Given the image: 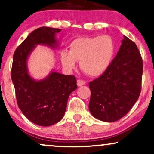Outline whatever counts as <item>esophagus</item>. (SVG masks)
<instances>
[{"label": "esophagus", "instance_id": "34e87169", "mask_svg": "<svg viewBox=\"0 0 154 154\" xmlns=\"http://www.w3.org/2000/svg\"><path fill=\"white\" fill-rule=\"evenodd\" d=\"M85 84V82L83 80H81V79H77V85L78 87H80V86L82 85H84Z\"/></svg>", "mask_w": 154, "mask_h": 154}]
</instances>
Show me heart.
<instances>
[{"label":"heart","instance_id":"heart-1","mask_svg":"<svg viewBox=\"0 0 154 154\" xmlns=\"http://www.w3.org/2000/svg\"><path fill=\"white\" fill-rule=\"evenodd\" d=\"M70 51H61L60 59L68 70L75 69L77 61L80 68L90 77H98L109 66L115 51L114 40L109 35L82 37L70 43Z\"/></svg>","mask_w":154,"mask_h":154}]
</instances>
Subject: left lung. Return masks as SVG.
<instances>
[{
  "mask_svg": "<svg viewBox=\"0 0 154 154\" xmlns=\"http://www.w3.org/2000/svg\"><path fill=\"white\" fill-rule=\"evenodd\" d=\"M143 60L133 41L124 36L116 57L98 78L89 83V110L100 121L113 122L126 115L141 91Z\"/></svg>",
  "mask_w": 154,
  "mask_h": 154,
  "instance_id": "1",
  "label": "left lung"
}]
</instances>
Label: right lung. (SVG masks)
Instances as JSON below:
<instances>
[{"label":"right lung","mask_w":154,"mask_h":154,"mask_svg":"<svg viewBox=\"0 0 154 154\" xmlns=\"http://www.w3.org/2000/svg\"><path fill=\"white\" fill-rule=\"evenodd\" d=\"M61 30L47 26L38 28L19 45L14 54L11 79L17 103L23 114L40 126H51L62 119L69 96L77 88L75 76L51 70L47 77L35 79L28 70V59L37 45L59 48L56 35Z\"/></svg>","instance_id":"right-lung-1"}]
</instances>
